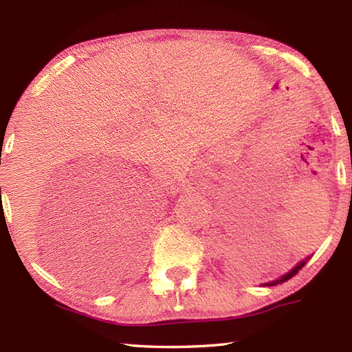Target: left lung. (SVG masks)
I'll return each mask as SVG.
<instances>
[{
    "instance_id": "8db88e82",
    "label": "left lung",
    "mask_w": 352,
    "mask_h": 352,
    "mask_svg": "<svg viewBox=\"0 0 352 352\" xmlns=\"http://www.w3.org/2000/svg\"><path fill=\"white\" fill-rule=\"evenodd\" d=\"M309 261V258H305V260H302V261H300V263H298L294 269H292V271L289 272V274H286V275H283L281 278H278V280H275V281H271V283H266V286H275V284H281V283H284V281H287V280H290L292 276H295L298 272L301 271L302 269V266H305V263H307Z\"/></svg>"
}]
</instances>
